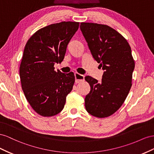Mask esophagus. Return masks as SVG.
I'll list each match as a JSON object with an SVG mask.
<instances>
[{"mask_svg":"<svg viewBox=\"0 0 154 154\" xmlns=\"http://www.w3.org/2000/svg\"><path fill=\"white\" fill-rule=\"evenodd\" d=\"M75 82L79 83L85 80V76L78 73H75Z\"/></svg>","mask_w":154,"mask_h":154,"instance_id":"obj_1","label":"esophagus"}]
</instances>
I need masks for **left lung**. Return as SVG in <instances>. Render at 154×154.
Listing matches in <instances>:
<instances>
[{"mask_svg":"<svg viewBox=\"0 0 154 154\" xmlns=\"http://www.w3.org/2000/svg\"><path fill=\"white\" fill-rule=\"evenodd\" d=\"M80 28L94 59L104 70L100 82L90 76L85 108L91 116H112L123 104L131 87L135 62L126 39L105 24L81 23Z\"/></svg>","mask_w":154,"mask_h":154,"instance_id":"left-lung-1","label":"left lung"}]
</instances>
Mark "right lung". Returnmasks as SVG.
<instances>
[{
	"label": "right lung",
	"mask_w": 154,
	"mask_h": 154,
	"mask_svg": "<svg viewBox=\"0 0 154 154\" xmlns=\"http://www.w3.org/2000/svg\"><path fill=\"white\" fill-rule=\"evenodd\" d=\"M79 26V23L70 21L48 25L26 42L19 70L22 89L30 106L41 116L60 113L72 90L74 73L55 72L54 64L63 60Z\"/></svg>",
	"instance_id": "obj_1"
}]
</instances>
